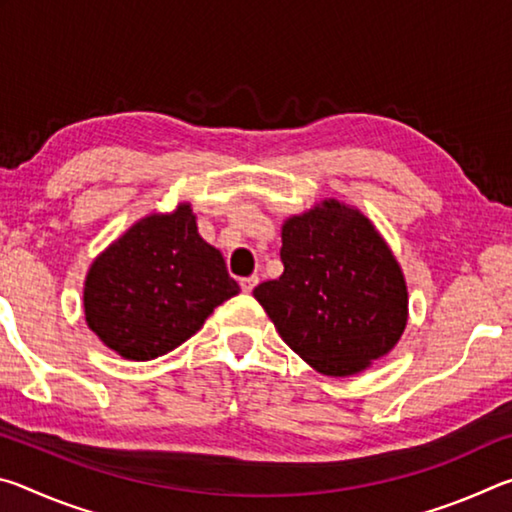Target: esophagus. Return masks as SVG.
I'll return each instance as SVG.
<instances>
[{"label": "esophagus", "instance_id": "obj_1", "mask_svg": "<svg viewBox=\"0 0 512 512\" xmlns=\"http://www.w3.org/2000/svg\"><path fill=\"white\" fill-rule=\"evenodd\" d=\"M257 282H259V277L257 275H250V277H241V291L244 293H250L253 291L255 287H257Z\"/></svg>", "mask_w": 512, "mask_h": 512}]
</instances>
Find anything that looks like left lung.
<instances>
[{
	"mask_svg": "<svg viewBox=\"0 0 512 512\" xmlns=\"http://www.w3.org/2000/svg\"><path fill=\"white\" fill-rule=\"evenodd\" d=\"M284 273L253 291L282 341L327 377L386 357L409 323V291L366 214L323 198L282 223Z\"/></svg>",
	"mask_w": 512,
	"mask_h": 512,
	"instance_id": "left-lung-1",
	"label": "left lung"
}]
</instances>
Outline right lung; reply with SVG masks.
<instances>
[{
	"label": "right lung",
	"mask_w": 512,
	"mask_h": 512,
	"mask_svg": "<svg viewBox=\"0 0 512 512\" xmlns=\"http://www.w3.org/2000/svg\"><path fill=\"white\" fill-rule=\"evenodd\" d=\"M237 293L185 201L142 216L94 257L83 284L85 323L119 357L151 361L194 336Z\"/></svg>",
	"instance_id": "obj_1"
}]
</instances>
